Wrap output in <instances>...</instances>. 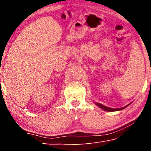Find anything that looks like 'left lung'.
Here are the masks:
<instances>
[{
	"mask_svg": "<svg viewBox=\"0 0 151 151\" xmlns=\"http://www.w3.org/2000/svg\"><path fill=\"white\" fill-rule=\"evenodd\" d=\"M96 105L97 106H99L100 108L102 109V110H104V111H119V110H123L124 108H127L128 106H129L130 104L127 105L126 106L124 107H123V108H109V107H107V106H105L102 105L100 103H97V102H95Z\"/></svg>",
	"mask_w": 151,
	"mask_h": 151,
	"instance_id": "8db88e82",
	"label": "left lung"
}]
</instances>
